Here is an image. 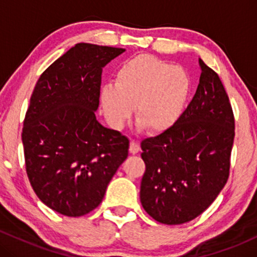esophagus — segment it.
Here are the masks:
<instances>
[{"instance_id": "1", "label": "esophagus", "mask_w": 257, "mask_h": 257, "mask_svg": "<svg viewBox=\"0 0 257 257\" xmlns=\"http://www.w3.org/2000/svg\"><path fill=\"white\" fill-rule=\"evenodd\" d=\"M139 151H140V146H139V144L135 143V141H131V146H129V152H131L132 155H137Z\"/></svg>"}]
</instances>
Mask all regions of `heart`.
Masks as SVG:
<instances>
[{"instance_id": "b5f03b06", "label": "heart", "mask_w": 257, "mask_h": 257, "mask_svg": "<svg viewBox=\"0 0 257 257\" xmlns=\"http://www.w3.org/2000/svg\"><path fill=\"white\" fill-rule=\"evenodd\" d=\"M190 91V76L182 67L140 54L120 65L114 75V87L102 88L100 102L114 128H122L135 108L140 128L159 135L181 118Z\"/></svg>"}]
</instances>
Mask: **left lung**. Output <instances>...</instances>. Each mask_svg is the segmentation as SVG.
Instances as JSON below:
<instances>
[{
	"label": "left lung",
	"mask_w": 257,
	"mask_h": 257,
	"mask_svg": "<svg viewBox=\"0 0 257 257\" xmlns=\"http://www.w3.org/2000/svg\"><path fill=\"white\" fill-rule=\"evenodd\" d=\"M199 84L170 131L141 143L140 200L156 221L181 225L219 196L229 176L234 116L216 72L199 59Z\"/></svg>",
	"instance_id": "left-lung-1"
}]
</instances>
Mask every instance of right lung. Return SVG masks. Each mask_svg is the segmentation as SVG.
<instances>
[{
    "label": "right lung",
    "mask_w": 257,
    "mask_h": 257,
    "mask_svg": "<svg viewBox=\"0 0 257 257\" xmlns=\"http://www.w3.org/2000/svg\"><path fill=\"white\" fill-rule=\"evenodd\" d=\"M123 52L77 43L32 91L22 133L26 174L38 198L65 216L94 210L128 157V138L95 117L102 67Z\"/></svg>",
    "instance_id": "1"
}]
</instances>
